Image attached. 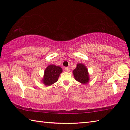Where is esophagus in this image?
I'll return each instance as SVG.
<instances>
[{"mask_svg":"<svg viewBox=\"0 0 130 130\" xmlns=\"http://www.w3.org/2000/svg\"><path fill=\"white\" fill-rule=\"evenodd\" d=\"M65 70H66V71H68V72H69V71H70V68H69V67H66V68H65Z\"/></svg>","mask_w":130,"mask_h":130,"instance_id":"esophagus-1","label":"esophagus"}]
</instances>
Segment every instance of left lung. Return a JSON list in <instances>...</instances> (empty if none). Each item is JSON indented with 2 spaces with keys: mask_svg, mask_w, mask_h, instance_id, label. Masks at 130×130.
Instances as JSON below:
<instances>
[{
  "mask_svg": "<svg viewBox=\"0 0 130 130\" xmlns=\"http://www.w3.org/2000/svg\"><path fill=\"white\" fill-rule=\"evenodd\" d=\"M74 78L76 81L83 84H88L90 78L87 68L83 63H79L76 65V68L73 71Z\"/></svg>",
  "mask_w": 130,
  "mask_h": 130,
  "instance_id": "left-lung-1",
  "label": "left lung"
}]
</instances>
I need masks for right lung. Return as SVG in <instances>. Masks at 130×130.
I'll return each mask as SVG.
<instances>
[{
    "label": "right lung",
    "instance_id": "add662e5",
    "mask_svg": "<svg viewBox=\"0 0 130 130\" xmlns=\"http://www.w3.org/2000/svg\"><path fill=\"white\" fill-rule=\"evenodd\" d=\"M62 72V69L61 67L53 64L50 65L45 69L41 81L46 86H50L58 80L60 74Z\"/></svg>",
    "mask_w": 130,
    "mask_h": 130
}]
</instances>
